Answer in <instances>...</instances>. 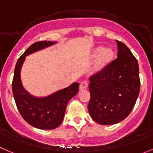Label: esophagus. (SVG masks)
<instances>
[{
    "mask_svg": "<svg viewBox=\"0 0 153 153\" xmlns=\"http://www.w3.org/2000/svg\"><path fill=\"white\" fill-rule=\"evenodd\" d=\"M87 87H88V82H87V81H82L80 83V85H79V89L84 90L85 88H87Z\"/></svg>",
    "mask_w": 153,
    "mask_h": 153,
    "instance_id": "obj_1",
    "label": "esophagus"
}]
</instances>
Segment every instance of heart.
Here are the masks:
<instances>
[{
	"label": "heart",
	"mask_w": 153,
	"mask_h": 153,
	"mask_svg": "<svg viewBox=\"0 0 153 153\" xmlns=\"http://www.w3.org/2000/svg\"><path fill=\"white\" fill-rule=\"evenodd\" d=\"M113 56L114 53L113 49L104 46L97 47L94 52V57H97V59L93 67V71L97 72L104 69L113 59Z\"/></svg>",
	"instance_id": "heart-1"
}]
</instances>
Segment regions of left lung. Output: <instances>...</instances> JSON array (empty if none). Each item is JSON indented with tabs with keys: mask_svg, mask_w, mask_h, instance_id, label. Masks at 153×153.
I'll use <instances>...</instances> for the list:
<instances>
[{
	"mask_svg": "<svg viewBox=\"0 0 153 153\" xmlns=\"http://www.w3.org/2000/svg\"><path fill=\"white\" fill-rule=\"evenodd\" d=\"M117 59L90 78L88 113L100 125H113L131 112L140 92L137 59L126 44L116 40Z\"/></svg>",
	"mask_w": 153,
	"mask_h": 153,
	"instance_id": "left-lung-1",
	"label": "left lung"
}]
</instances>
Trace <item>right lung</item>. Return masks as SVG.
<instances>
[{"mask_svg":"<svg viewBox=\"0 0 153 153\" xmlns=\"http://www.w3.org/2000/svg\"><path fill=\"white\" fill-rule=\"evenodd\" d=\"M56 43L57 42L40 41L29 46L17 62L12 84L16 104L23 119L33 127L44 130L55 129L62 124L67 104L78 93L79 83L73 82L49 95L36 97L23 86L21 71L26 56Z\"/></svg>","mask_w":153,"mask_h":153,"instance_id":"right-lung-1","label":"right lung"}]
</instances>
